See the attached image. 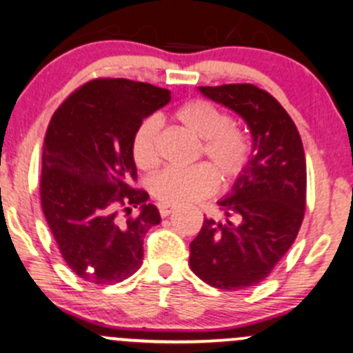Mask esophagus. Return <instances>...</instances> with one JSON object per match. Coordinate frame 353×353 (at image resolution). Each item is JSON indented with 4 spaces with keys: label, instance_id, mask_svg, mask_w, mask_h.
Instances as JSON below:
<instances>
[{
    "label": "esophagus",
    "instance_id": "34e87169",
    "mask_svg": "<svg viewBox=\"0 0 353 353\" xmlns=\"http://www.w3.org/2000/svg\"><path fill=\"white\" fill-rule=\"evenodd\" d=\"M172 210H174L172 205H168V204H161L159 205V212H161V216H163V217H168L169 214L172 212Z\"/></svg>",
    "mask_w": 353,
    "mask_h": 353
}]
</instances>
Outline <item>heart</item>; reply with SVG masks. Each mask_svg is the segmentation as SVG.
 I'll list each match as a JSON object with an SVG mask.
<instances>
[{"mask_svg": "<svg viewBox=\"0 0 353 353\" xmlns=\"http://www.w3.org/2000/svg\"><path fill=\"white\" fill-rule=\"evenodd\" d=\"M174 119L182 129L201 141L199 157L207 164L194 165L188 171L168 169L152 177L149 189L163 204L179 205L208 197L221 185L236 182L245 171L250 156V143L241 129L232 125L228 112L209 101L192 99L174 111ZM159 123L145 117L136 128L131 139V154L137 168L152 169L157 163Z\"/></svg>", "mask_w": 353, "mask_h": 353, "instance_id": "b5f03b06", "label": "heart"}]
</instances>
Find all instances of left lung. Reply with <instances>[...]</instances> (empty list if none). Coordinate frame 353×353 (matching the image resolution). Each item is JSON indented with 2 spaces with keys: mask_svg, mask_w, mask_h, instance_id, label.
<instances>
[{
  "mask_svg": "<svg viewBox=\"0 0 353 353\" xmlns=\"http://www.w3.org/2000/svg\"><path fill=\"white\" fill-rule=\"evenodd\" d=\"M245 121L252 151L242 176L217 202L222 219H204L189 265L222 290L257 285L294 244L303 221L307 168L302 139L279 101L254 84L201 86Z\"/></svg>",
  "mask_w": 353,
  "mask_h": 353,
  "instance_id": "8db88e82",
  "label": "left lung"
}]
</instances>
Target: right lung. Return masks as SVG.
Listing matches in <instances>:
<instances>
[{
	"label": "right lung",
	"mask_w": 353,
	"mask_h": 353,
	"mask_svg": "<svg viewBox=\"0 0 353 353\" xmlns=\"http://www.w3.org/2000/svg\"><path fill=\"white\" fill-rule=\"evenodd\" d=\"M171 91L129 79H94L56 109L43 144L41 205L70 269L92 283H117L143 265L144 236L161 222L134 189L136 128ZM132 208L138 209L131 216Z\"/></svg>",
	"instance_id": "right-lung-1"
}]
</instances>
